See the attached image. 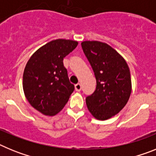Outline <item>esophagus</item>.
<instances>
[{"instance_id": "obj_1", "label": "esophagus", "mask_w": 156, "mask_h": 156, "mask_svg": "<svg viewBox=\"0 0 156 156\" xmlns=\"http://www.w3.org/2000/svg\"><path fill=\"white\" fill-rule=\"evenodd\" d=\"M75 90L76 91H80L81 90V84L80 83H77L75 85Z\"/></svg>"}]
</instances>
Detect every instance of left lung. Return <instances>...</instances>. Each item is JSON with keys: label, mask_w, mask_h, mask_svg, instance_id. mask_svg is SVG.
Segmentation results:
<instances>
[{"label": "left lung", "mask_w": 156, "mask_h": 156, "mask_svg": "<svg viewBox=\"0 0 156 156\" xmlns=\"http://www.w3.org/2000/svg\"><path fill=\"white\" fill-rule=\"evenodd\" d=\"M83 51L91 66L96 90L86 98L87 108L95 119L106 120L124 108L132 91L129 69L126 60L105 43L86 41Z\"/></svg>", "instance_id": "1"}]
</instances>
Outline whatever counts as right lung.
Segmentation results:
<instances>
[{
	"label": "right lung",
	"instance_id": "add662e5",
	"mask_svg": "<svg viewBox=\"0 0 156 156\" xmlns=\"http://www.w3.org/2000/svg\"><path fill=\"white\" fill-rule=\"evenodd\" d=\"M78 42L66 39L51 41L36 51L23 73V87L29 103L48 116L61 111L74 90L63 58L76 48Z\"/></svg>",
	"mask_w": 156,
	"mask_h": 156
}]
</instances>
